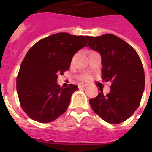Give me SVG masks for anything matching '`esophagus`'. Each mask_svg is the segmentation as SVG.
Instances as JSON below:
<instances>
[{
  "instance_id": "obj_1",
  "label": "esophagus",
  "mask_w": 152,
  "mask_h": 152,
  "mask_svg": "<svg viewBox=\"0 0 152 152\" xmlns=\"http://www.w3.org/2000/svg\"><path fill=\"white\" fill-rule=\"evenodd\" d=\"M87 86H88V84H86V83H80L78 85V87L79 88H86Z\"/></svg>"
}]
</instances>
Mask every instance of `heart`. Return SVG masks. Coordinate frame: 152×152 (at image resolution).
Masks as SVG:
<instances>
[{
	"label": "heart",
	"instance_id": "obj_1",
	"mask_svg": "<svg viewBox=\"0 0 152 152\" xmlns=\"http://www.w3.org/2000/svg\"><path fill=\"white\" fill-rule=\"evenodd\" d=\"M79 80H90L91 76L89 74H81L79 76Z\"/></svg>",
	"mask_w": 152,
	"mask_h": 152
}]
</instances>
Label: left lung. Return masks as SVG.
Returning <instances> with one entry per match:
<instances>
[{
    "instance_id": "obj_1",
    "label": "left lung",
    "mask_w": 152,
    "mask_h": 152,
    "mask_svg": "<svg viewBox=\"0 0 152 152\" xmlns=\"http://www.w3.org/2000/svg\"><path fill=\"white\" fill-rule=\"evenodd\" d=\"M88 46L100 53L102 80L111 82L110 92L89 100L93 111L105 121L119 124L140 106L145 85L143 64L137 51L118 36L106 34L85 36Z\"/></svg>"
}]
</instances>
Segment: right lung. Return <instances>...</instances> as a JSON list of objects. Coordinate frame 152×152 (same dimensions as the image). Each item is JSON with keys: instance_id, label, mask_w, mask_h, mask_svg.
I'll list each match as a JSON object with an SVG mask.
<instances>
[{"instance_id": "add662e5", "label": "right lung", "mask_w": 152, "mask_h": 152, "mask_svg": "<svg viewBox=\"0 0 152 152\" xmlns=\"http://www.w3.org/2000/svg\"><path fill=\"white\" fill-rule=\"evenodd\" d=\"M87 46L85 37L61 32L41 39L28 50L16 78V90L30 118L49 123L66 111L78 87L61 88L57 77L69 70L73 55Z\"/></svg>"}]
</instances>
